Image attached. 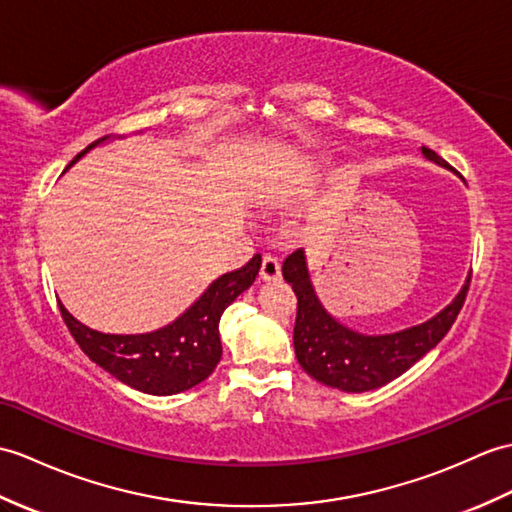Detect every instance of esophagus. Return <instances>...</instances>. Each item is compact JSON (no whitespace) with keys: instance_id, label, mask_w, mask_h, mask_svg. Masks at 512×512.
I'll list each match as a JSON object with an SVG mask.
<instances>
[{"instance_id":"1","label":"esophagus","mask_w":512,"mask_h":512,"mask_svg":"<svg viewBox=\"0 0 512 512\" xmlns=\"http://www.w3.org/2000/svg\"><path fill=\"white\" fill-rule=\"evenodd\" d=\"M261 281H277L281 277V264L277 257L266 255L261 259V270H259Z\"/></svg>"}]
</instances>
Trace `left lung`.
<instances>
[{
  "label": "left lung",
  "instance_id": "8db88e82",
  "mask_svg": "<svg viewBox=\"0 0 512 512\" xmlns=\"http://www.w3.org/2000/svg\"><path fill=\"white\" fill-rule=\"evenodd\" d=\"M421 152L425 159L449 168L447 161L438 157L434 150L423 146ZM283 279L292 283V290L299 299L294 323V351L303 371L325 386L344 392H366L406 373L412 364H417L427 351H432L445 338L465 305L471 272L456 299L443 312L421 325L386 336L360 334V331L340 325L325 310L310 281L303 248L283 261Z\"/></svg>",
  "mask_w": 512,
  "mask_h": 512
}]
</instances>
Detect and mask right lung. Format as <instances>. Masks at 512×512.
I'll return each instance as SVG.
<instances>
[{
    "instance_id": "right-lung-1",
    "label": "right lung",
    "mask_w": 512,
    "mask_h": 512,
    "mask_svg": "<svg viewBox=\"0 0 512 512\" xmlns=\"http://www.w3.org/2000/svg\"><path fill=\"white\" fill-rule=\"evenodd\" d=\"M106 139L109 135L93 141L69 165ZM259 266L261 255H255L240 270L218 277L174 323L148 334H102L82 325L63 303L58 307L80 349L106 373L146 395H176L205 382L218 366L222 358L220 316L237 296L251 288Z\"/></svg>"
}]
</instances>
